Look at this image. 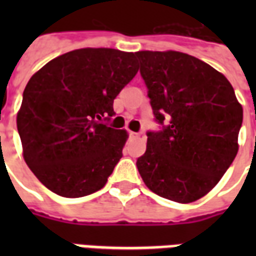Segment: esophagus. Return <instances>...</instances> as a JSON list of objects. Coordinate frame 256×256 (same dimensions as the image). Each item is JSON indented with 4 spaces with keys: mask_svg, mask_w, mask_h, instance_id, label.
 <instances>
[{
    "mask_svg": "<svg viewBox=\"0 0 256 256\" xmlns=\"http://www.w3.org/2000/svg\"><path fill=\"white\" fill-rule=\"evenodd\" d=\"M128 134H130V136H132V138H136V136H140L138 132H128Z\"/></svg>",
    "mask_w": 256,
    "mask_h": 256,
    "instance_id": "obj_1",
    "label": "esophagus"
}]
</instances>
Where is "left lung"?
Returning <instances> with one entry per match:
<instances>
[{
	"label": "left lung",
	"instance_id": "8db88e82",
	"mask_svg": "<svg viewBox=\"0 0 256 256\" xmlns=\"http://www.w3.org/2000/svg\"><path fill=\"white\" fill-rule=\"evenodd\" d=\"M136 56L154 120L160 124V130L146 132L148 148L136 168L156 195L194 202L232 164L243 108L227 78L198 58L179 52Z\"/></svg>",
	"mask_w": 256,
	"mask_h": 256
}]
</instances>
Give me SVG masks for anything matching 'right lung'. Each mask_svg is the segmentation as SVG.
Here are the masks:
<instances>
[{
    "label": "right lung",
    "instance_id": "obj_1",
    "mask_svg": "<svg viewBox=\"0 0 256 256\" xmlns=\"http://www.w3.org/2000/svg\"><path fill=\"white\" fill-rule=\"evenodd\" d=\"M136 73L134 53L88 48L54 58L30 78L17 128L25 162L44 186L81 198L106 184L128 134L104 122Z\"/></svg>",
    "mask_w": 256,
    "mask_h": 256
}]
</instances>
